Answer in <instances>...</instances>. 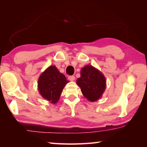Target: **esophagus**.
Segmentation results:
<instances>
[{
	"instance_id": "34e87169",
	"label": "esophagus",
	"mask_w": 147,
	"mask_h": 147,
	"mask_svg": "<svg viewBox=\"0 0 147 147\" xmlns=\"http://www.w3.org/2000/svg\"><path fill=\"white\" fill-rule=\"evenodd\" d=\"M68 78H69V80L70 81H74V79H75V77H74V76H69V77H68Z\"/></svg>"
}]
</instances>
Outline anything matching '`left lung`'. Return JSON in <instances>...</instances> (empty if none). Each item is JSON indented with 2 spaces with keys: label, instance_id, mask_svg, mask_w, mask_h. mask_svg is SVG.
<instances>
[{
  "label": "left lung",
  "instance_id": "left-lung-1",
  "mask_svg": "<svg viewBox=\"0 0 147 147\" xmlns=\"http://www.w3.org/2000/svg\"><path fill=\"white\" fill-rule=\"evenodd\" d=\"M76 84L88 100L95 102L102 96L106 88V80L98 69L88 65L81 69L80 77L76 80Z\"/></svg>",
  "mask_w": 147,
  "mask_h": 147
}]
</instances>
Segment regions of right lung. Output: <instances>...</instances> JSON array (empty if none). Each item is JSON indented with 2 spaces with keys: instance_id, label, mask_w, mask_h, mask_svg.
<instances>
[{
  "instance_id": "right-lung-1",
  "label": "right lung",
  "mask_w": 147,
  "mask_h": 147,
  "mask_svg": "<svg viewBox=\"0 0 147 147\" xmlns=\"http://www.w3.org/2000/svg\"><path fill=\"white\" fill-rule=\"evenodd\" d=\"M68 82L64 74L61 73L55 65H51L39 76L38 88L42 97L55 104Z\"/></svg>"
}]
</instances>
